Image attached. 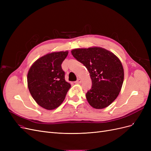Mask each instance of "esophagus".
<instances>
[{
	"label": "esophagus",
	"mask_w": 151,
	"mask_h": 151,
	"mask_svg": "<svg viewBox=\"0 0 151 151\" xmlns=\"http://www.w3.org/2000/svg\"><path fill=\"white\" fill-rule=\"evenodd\" d=\"M81 83V80L80 79H77V80L75 82L76 84H80Z\"/></svg>",
	"instance_id": "1"
}]
</instances>
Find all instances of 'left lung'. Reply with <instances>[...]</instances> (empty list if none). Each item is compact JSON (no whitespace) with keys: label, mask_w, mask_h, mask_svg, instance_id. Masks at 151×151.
Returning a JSON list of instances; mask_svg holds the SVG:
<instances>
[{"label":"left lung","mask_w":151,"mask_h":151,"mask_svg":"<svg viewBox=\"0 0 151 151\" xmlns=\"http://www.w3.org/2000/svg\"><path fill=\"white\" fill-rule=\"evenodd\" d=\"M71 53L90 74L92 87L86 94L89 104L96 109L108 106L119 94L124 79L119 58L100 47L77 48L72 50Z\"/></svg>","instance_id":"obj_1"}]
</instances>
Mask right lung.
Returning <instances> with one entry per match:
<instances>
[{
  "label": "right lung",
  "mask_w": 151,
  "mask_h": 151,
  "mask_svg": "<svg viewBox=\"0 0 151 151\" xmlns=\"http://www.w3.org/2000/svg\"><path fill=\"white\" fill-rule=\"evenodd\" d=\"M67 55V51L47 54L38 59L28 71L29 92L35 101L45 109L51 110L58 107L70 88L61 66Z\"/></svg>",
  "instance_id": "obj_1"
}]
</instances>
